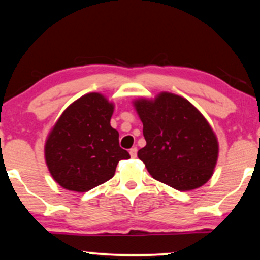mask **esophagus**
<instances>
[{
	"label": "esophagus",
	"mask_w": 260,
	"mask_h": 260,
	"mask_svg": "<svg viewBox=\"0 0 260 260\" xmlns=\"http://www.w3.org/2000/svg\"><path fill=\"white\" fill-rule=\"evenodd\" d=\"M137 151H138V149H137V148H132V149H131V150H129L131 157L136 158V157H137Z\"/></svg>",
	"instance_id": "1"
}]
</instances>
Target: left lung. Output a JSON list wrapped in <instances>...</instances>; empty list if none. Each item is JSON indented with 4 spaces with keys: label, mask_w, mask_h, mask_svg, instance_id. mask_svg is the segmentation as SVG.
I'll list each match as a JSON object with an SVG mask.
<instances>
[{
    "label": "left lung",
    "mask_w": 260,
    "mask_h": 260,
    "mask_svg": "<svg viewBox=\"0 0 260 260\" xmlns=\"http://www.w3.org/2000/svg\"><path fill=\"white\" fill-rule=\"evenodd\" d=\"M133 106L146 140L138 157L154 179L180 191L198 189L211 179L219 143L198 108L170 92L138 98Z\"/></svg>",
    "instance_id": "left-lung-1"
}]
</instances>
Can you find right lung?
Segmentation results:
<instances>
[{
  "instance_id": "right-lung-1",
  "label": "right lung",
  "mask_w": 260,
  "mask_h": 260,
  "mask_svg": "<svg viewBox=\"0 0 260 260\" xmlns=\"http://www.w3.org/2000/svg\"><path fill=\"white\" fill-rule=\"evenodd\" d=\"M115 104L102 93H87L62 111L45 143V160L54 181L64 189L86 192L114 177L120 148L110 120Z\"/></svg>"
}]
</instances>
